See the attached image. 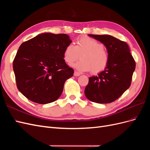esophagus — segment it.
<instances>
[{
    "label": "esophagus",
    "instance_id": "obj_1",
    "mask_svg": "<svg viewBox=\"0 0 150 150\" xmlns=\"http://www.w3.org/2000/svg\"><path fill=\"white\" fill-rule=\"evenodd\" d=\"M80 75H81V74L79 73V72H77V71H74V76H79Z\"/></svg>",
    "mask_w": 150,
    "mask_h": 150
}]
</instances>
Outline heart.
Returning a JSON list of instances; mask_svg holds the SVG:
<instances>
[{
	"label": "heart",
	"mask_w": 150,
	"mask_h": 150,
	"mask_svg": "<svg viewBox=\"0 0 150 150\" xmlns=\"http://www.w3.org/2000/svg\"><path fill=\"white\" fill-rule=\"evenodd\" d=\"M81 56V61L73 67L81 72H91L98 74L106 69L109 54L104 45L89 37H82L77 40L75 46L72 43L64 48L63 58L67 64H71Z\"/></svg>",
	"instance_id": "heart-1"
}]
</instances>
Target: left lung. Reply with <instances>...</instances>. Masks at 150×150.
Listing matches in <instances>:
<instances>
[{
	"instance_id": "left-lung-1",
	"label": "left lung",
	"mask_w": 150,
	"mask_h": 150,
	"mask_svg": "<svg viewBox=\"0 0 150 150\" xmlns=\"http://www.w3.org/2000/svg\"><path fill=\"white\" fill-rule=\"evenodd\" d=\"M88 35L106 46L109 61L105 69L97 76L89 78L85 96L92 102L112 103L129 88L135 70V61L125 42L110 35Z\"/></svg>"
}]
</instances>
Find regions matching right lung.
<instances>
[{
  "mask_svg": "<svg viewBox=\"0 0 150 150\" xmlns=\"http://www.w3.org/2000/svg\"><path fill=\"white\" fill-rule=\"evenodd\" d=\"M65 34L43 33L22 43L13 61L17 87L29 100L39 104L55 101L74 70L63 58L71 43Z\"/></svg>",
  "mask_w": 150,
  "mask_h": 150,
  "instance_id": "add662e5",
  "label": "right lung"
}]
</instances>
